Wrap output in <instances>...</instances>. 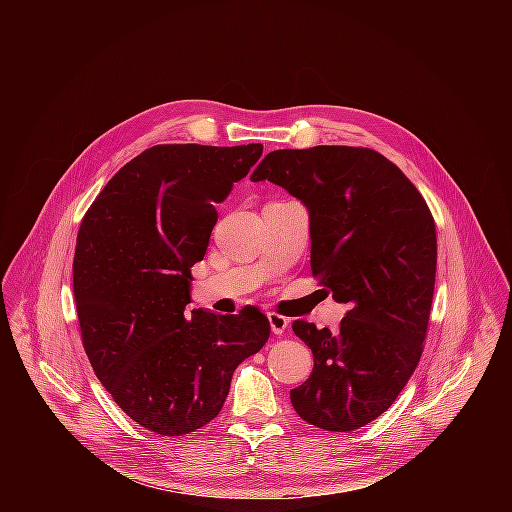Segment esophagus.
<instances>
[{
    "label": "esophagus",
    "instance_id": "obj_1",
    "mask_svg": "<svg viewBox=\"0 0 512 512\" xmlns=\"http://www.w3.org/2000/svg\"><path fill=\"white\" fill-rule=\"evenodd\" d=\"M267 320H269L271 332H273V334H277V336H281V334L285 332L287 324H289V320H287L285 316H281V314H275V312H269V314H267Z\"/></svg>",
    "mask_w": 512,
    "mask_h": 512
}]
</instances>
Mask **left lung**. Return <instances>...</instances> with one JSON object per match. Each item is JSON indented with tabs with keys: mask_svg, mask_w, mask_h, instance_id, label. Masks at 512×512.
Here are the masks:
<instances>
[{
	"mask_svg": "<svg viewBox=\"0 0 512 512\" xmlns=\"http://www.w3.org/2000/svg\"><path fill=\"white\" fill-rule=\"evenodd\" d=\"M251 180L306 204L312 273L348 306L336 332L291 324L314 354L291 405L326 431L364 427L393 405L423 352L437 263L433 216L409 178L369 148L275 150Z\"/></svg>",
	"mask_w": 512,
	"mask_h": 512,
	"instance_id": "8db88e82",
	"label": "left lung"
}]
</instances>
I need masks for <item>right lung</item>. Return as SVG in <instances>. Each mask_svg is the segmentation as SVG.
<instances>
[{
	"label": "right lung",
	"mask_w": 512,
	"mask_h": 512,
	"mask_svg": "<svg viewBox=\"0 0 512 512\" xmlns=\"http://www.w3.org/2000/svg\"><path fill=\"white\" fill-rule=\"evenodd\" d=\"M261 154V143L154 145L107 182L81 223L72 283L85 352L115 403L160 435L214 419L235 369L269 338L257 308L184 312L214 204Z\"/></svg>",
	"instance_id": "right-lung-1"
}]
</instances>
